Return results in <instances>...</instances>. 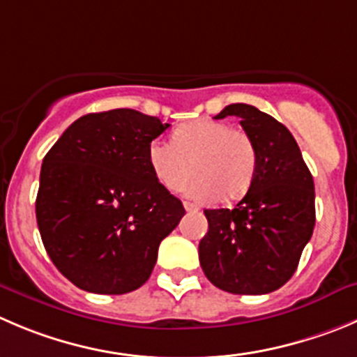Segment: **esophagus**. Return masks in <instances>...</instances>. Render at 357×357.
Wrapping results in <instances>:
<instances>
[{
	"instance_id": "34e87169",
	"label": "esophagus",
	"mask_w": 357,
	"mask_h": 357,
	"mask_svg": "<svg viewBox=\"0 0 357 357\" xmlns=\"http://www.w3.org/2000/svg\"><path fill=\"white\" fill-rule=\"evenodd\" d=\"M184 208L188 210V212H198V206L195 205V203H189V202H184Z\"/></svg>"
}]
</instances>
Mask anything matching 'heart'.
I'll use <instances>...</instances> for the list:
<instances>
[{"label":"heart","mask_w":357,"mask_h":357,"mask_svg":"<svg viewBox=\"0 0 357 357\" xmlns=\"http://www.w3.org/2000/svg\"><path fill=\"white\" fill-rule=\"evenodd\" d=\"M147 159L159 184L172 192L181 191L195 173L188 195L199 202L240 199L252 185L257 166L250 135L213 119L182 124L173 131L172 144L152 140Z\"/></svg>","instance_id":"b5f03b06"}]
</instances>
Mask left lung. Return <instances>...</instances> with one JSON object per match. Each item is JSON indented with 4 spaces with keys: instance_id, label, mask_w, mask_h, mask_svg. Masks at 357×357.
<instances>
[{
    "instance_id": "1",
    "label": "left lung",
    "mask_w": 357,
    "mask_h": 357,
    "mask_svg": "<svg viewBox=\"0 0 357 357\" xmlns=\"http://www.w3.org/2000/svg\"><path fill=\"white\" fill-rule=\"evenodd\" d=\"M240 117L254 140L252 185L235 208L205 210L199 242L206 278L233 294H266L293 277L315 226L314 178L286 126L252 105H227L215 119Z\"/></svg>"
}]
</instances>
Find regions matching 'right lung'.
<instances>
[{
  "instance_id": "obj_1",
  "label": "right lung",
  "mask_w": 357,
  "mask_h": 357,
  "mask_svg": "<svg viewBox=\"0 0 357 357\" xmlns=\"http://www.w3.org/2000/svg\"><path fill=\"white\" fill-rule=\"evenodd\" d=\"M169 124L131 108L87 114L43 158L36 222L75 286L124 294L144 286L159 243L185 213L152 173L147 149Z\"/></svg>"
}]
</instances>
